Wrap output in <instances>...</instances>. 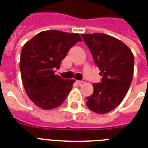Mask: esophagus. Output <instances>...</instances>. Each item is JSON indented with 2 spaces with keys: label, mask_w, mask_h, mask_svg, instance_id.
<instances>
[{
  "label": "esophagus",
  "mask_w": 148,
  "mask_h": 148,
  "mask_svg": "<svg viewBox=\"0 0 148 148\" xmlns=\"http://www.w3.org/2000/svg\"><path fill=\"white\" fill-rule=\"evenodd\" d=\"M76 82H77V84H79V85H82V84L84 83V82H86V80L83 79V80H82V81H76Z\"/></svg>",
  "instance_id": "esophagus-1"
}]
</instances>
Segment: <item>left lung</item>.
Listing matches in <instances>:
<instances>
[{
    "label": "left lung",
    "mask_w": 148,
    "mask_h": 148,
    "mask_svg": "<svg viewBox=\"0 0 148 148\" xmlns=\"http://www.w3.org/2000/svg\"><path fill=\"white\" fill-rule=\"evenodd\" d=\"M102 75L86 97L91 111L105 114L117 107L127 93L134 74V55L120 39L103 33L82 34Z\"/></svg>",
    "instance_id": "8db88e82"
}]
</instances>
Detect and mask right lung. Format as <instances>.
<instances>
[{
  "instance_id": "right-lung-1",
  "label": "right lung",
  "mask_w": 148,
  "mask_h": 148,
  "mask_svg": "<svg viewBox=\"0 0 148 148\" xmlns=\"http://www.w3.org/2000/svg\"><path fill=\"white\" fill-rule=\"evenodd\" d=\"M80 35L61 31L41 32L28 40L21 51L20 69L24 90L31 101L45 110L61 106L71 92L74 79L55 74L68 51Z\"/></svg>"
}]
</instances>
